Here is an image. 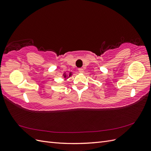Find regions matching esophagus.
Listing matches in <instances>:
<instances>
[{"label": "esophagus", "mask_w": 151, "mask_h": 151, "mask_svg": "<svg viewBox=\"0 0 151 151\" xmlns=\"http://www.w3.org/2000/svg\"><path fill=\"white\" fill-rule=\"evenodd\" d=\"M78 70H79V72H80V73H83V72H84V69L83 68H78Z\"/></svg>", "instance_id": "esophagus-1"}]
</instances>
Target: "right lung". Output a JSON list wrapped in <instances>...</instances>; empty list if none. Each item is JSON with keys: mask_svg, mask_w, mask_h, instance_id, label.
I'll list each match as a JSON object with an SVG mask.
<instances>
[{"mask_svg": "<svg viewBox=\"0 0 151 151\" xmlns=\"http://www.w3.org/2000/svg\"><path fill=\"white\" fill-rule=\"evenodd\" d=\"M69 76H71V74H70V75H69ZM64 77H66V76H65Z\"/></svg>", "mask_w": 151, "mask_h": 151, "instance_id": "1", "label": "right lung"}]
</instances>
